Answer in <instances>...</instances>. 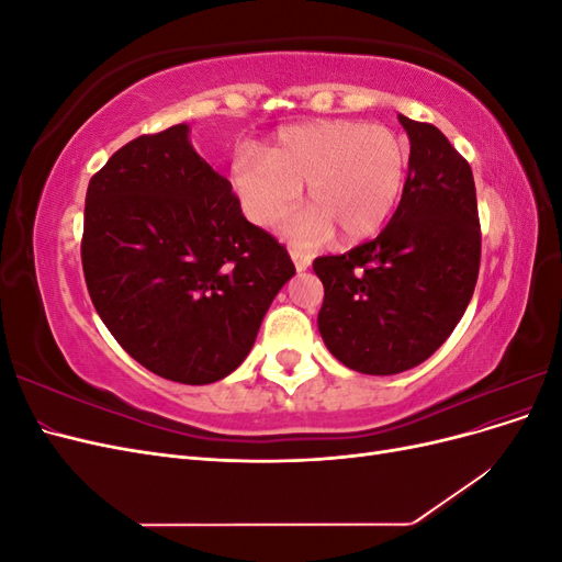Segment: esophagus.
<instances>
[{
  "label": "esophagus",
  "mask_w": 562,
  "mask_h": 562,
  "mask_svg": "<svg viewBox=\"0 0 562 562\" xmlns=\"http://www.w3.org/2000/svg\"><path fill=\"white\" fill-rule=\"evenodd\" d=\"M291 258H293L297 271H304V269H307V267L312 265V255L300 250V248H293V250H291Z\"/></svg>",
  "instance_id": "obj_1"
}]
</instances>
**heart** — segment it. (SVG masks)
<instances>
[{"instance_id": "heart-1", "label": "heart", "mask_w": 562, "mask_h": 562, "mask_svg": "<svg viewBox=\"0 0 562 562\" xmlns=\"http://www.w3.org/2000/svg\"><path fill=\"white\" fill-rule=\"evenodd\" d=\"M407 151L394 133L361 122H316L281 131L262 157L239 155L232 184L250 223L277 225L307 190L310 211L285 227L300 246L339 229L349 241L378 234L403 192Z\"/></svg>"}]
</instances>
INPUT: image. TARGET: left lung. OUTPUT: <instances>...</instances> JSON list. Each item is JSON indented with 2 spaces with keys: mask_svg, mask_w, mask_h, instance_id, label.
Segmentation results:
<instances>
[{
  "mask_svg": "<svg viewBox=\"0 0 562 562\" xmlns=\"http://www.w3.org/2000/svg\"><path fill=\"white\" fill-rule=\"evenodd\" d=\"M411 138L403 196L378 239L323 255L318 333L339 363L396 375L427 361L464 316L481 267L467 159L431 124L398 114Z\"/></svg>",
  "mask_w": 562,
  "mask_h": 562,
  "instance_id": "left-lung-1",
  "label": "left lung"
}]
</instances>
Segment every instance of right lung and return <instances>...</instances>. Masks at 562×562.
<instances>
[{"instance_id":"1","label":"right lung","mask_w":562,"mask_h":562,"mask_svg":"<svg viewBox=\"0 0 562 562\" xmlns=\"http://www.w3.org/2000/svg\"><path fill=\"white\" fill-rule=\"evenodd\" d=\"M81 265L108 330L164 380L211 384L244 363L271 300L295 274L250 225L190 126L140 135L91 178Z\"/></svg>"}]
</instances>
